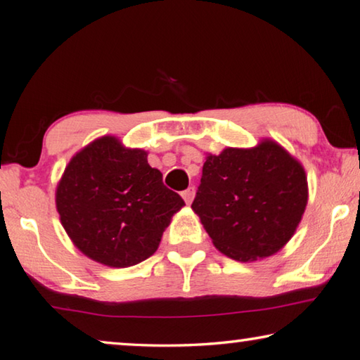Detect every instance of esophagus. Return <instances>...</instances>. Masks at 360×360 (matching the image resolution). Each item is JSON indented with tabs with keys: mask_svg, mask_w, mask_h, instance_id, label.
<instances>
[{
	"mask_svg": "<svg viewBox=\"0 0 360 360\" xmlns=\"http://www.w3.org/2000/svg\"><path fill=\"white\" fill-rule=\"evenodd\" d=\"M193 197H195V187H188L184 192H182V198H184V202L187 205H191L193 202Z\"/></svg>",
	"mask_w": 360,
	"mask_h": 360,
	"instance_id": "esophagus-1",
	"label": "esophagus"
}]
</instances>
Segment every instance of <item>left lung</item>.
<instances>
[{
    "label": "left lung",
    "instance_id": "left-lung-1",
    "mask_svg": "<svg viewBox=\"0 0 360 360\" xmlns=\"http://www.w3.org/2000/svg\"><path fill=\"white\" fill-rule=\"evenodd\" d=\"M307 203L300 162L264 139L251 149L206 157L192 210L219 251L252 262L276 254L292 238Z\"/></svg>",
    "mask_w": 360,
    "mask_h": 360
}]
</instances>
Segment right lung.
<instances>
[{
	"label": "right lung",
	"instance_id": "obj_1",
	"mask_svg": "<svg viewBox=\"0 0 360 360\" xmlns=\"http://www.w3.org/2000/svg\"><path fill=\"white\" fill-rule=\"evenodd\" d=\"M56 205L79 251L103 265L125 268L157 251L173 214L186 203L163 186L148 152L101 136L71 158Z\"/></svg>",
	"mask_w": 360,
	"mask_h": 360
}]
</instances>
